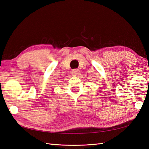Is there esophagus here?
I'll use <instances>...</instances> for the list:
<instances>
[{
  "label": "esophagus",
  "mask_w": 149,
  "mask_h": 149,
  "mask_svg": "<svg viewBox=\"0 0 149 149\" xmlns=\"http://www.w3.org/2000/svg\"><path fill=\"white\" fill-rule=\"evenodd\" d=\"M71 74H72V76H78L80 74V71L78 69H74L73 70H72Z\"/></svg>",
  "instance_id": "34e87169"
}]
</instances>
